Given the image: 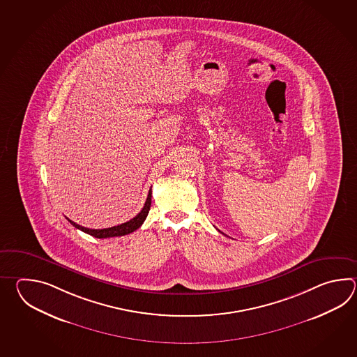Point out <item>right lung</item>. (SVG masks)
<instances>
[{"mask_svg": "<svg viewBox=\"0 0 357 357\" xmlns=\"http://www.w3.org/2000/svg\"><path fill=\"white\" fill-rule=\"evenodd\" d=\"M151 204H152V189L149 190V192H148V197H146V200H145L143 209H142V211L139 212V214H137L132 220H130L129 222H125V223H122V225H119V226L103 228V229H91V228L83 227V226L77 225V223L68 220H68L74 227L77 228V229H82L85 234L94 236V237H97V238H107V237L129 235L131 232L137 231V228L143 225V222H144L146 215H148V213H149V209H151Z\"/></svg>", "mask_w": 357, "mask_h": 357, "instance_id": "add662e5", "label": "right lung"}]
</instances>
